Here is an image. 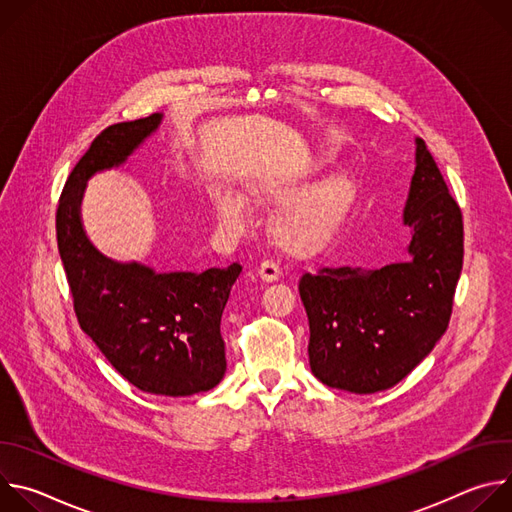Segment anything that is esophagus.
I'll return each instance as SVG.
<instances>
[{"label": "esophagus", "mask_w": 512, "mask_h": 512, "mask_svg": "<svg viewBox=\"0 0 512 512\" xmlns=\"http://www.w3.org/2000/svg\"><path fill=\"white\" fill-rule=\"evenodd\" d=\"M259 275H261L263 281H275V279L281 277V267L273 259H265L259 265Z\"/></svg>", "instance_id": "obj_1"}]
</instances>
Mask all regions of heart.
I'll return each instance as SVG.
<instances>
[{
	"instance_id": "heart-1",
	"label": "heart",
	"mask_w": 512,
	"mask_h": 512,
	"mask_svg": "<svg viewBox=\"0 0 512 512\" xmlns=\"http://www.w3.org/2000/svg\"><path fill=\"white\" fill-rule=\"evenodd\" d=\"M306 182L308 174L265 178L249 186V196L259 204L284 202L273 218V237L283 251L298 257L326 249L344 227L356 200V184L346 174H332L310 186ZM214 208L227 227L241 229L247 223L249 206L239 194H221Z\"/></svg>"
}]
</instances>
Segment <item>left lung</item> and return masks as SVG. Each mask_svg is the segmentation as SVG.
I'll return each instance as SVG.
<instances>
[{
  "label": "left lung",
  "instance_id": "8db88e82",
  "mask_svg": "<svg viewBox=\"0 0 512 512\" xmlns=\"http://www.w3.org/2000/svg\"><path fill=\"white\" fill-rule=\"evenodd\" d=\"M405 206V263L320 267L300 277L310 367L332 389L369 395L405 379L448 330L464 261L462 210L425 141Z\"/></svg>",
  "mask_w": 512,
  "mask_h": 512
}]
</instances>
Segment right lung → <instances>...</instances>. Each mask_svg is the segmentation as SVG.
<instances>
[{"label": "right lung", "mask_w": 512, "mask_h": 512, "mask_svg": "<svg viewBox=\"0 0 512 512\" xmlns=\"http://www.w3.org/2000/svg\"><path fill=\"white\" fill-rule=\"evenodd\" d=\"M158 123L154 113L93 139L62 188L56 241L77 320L113 369L139 391L186 397L216 387L227 371L221 318L243 267L156 273L115 263L89 243L79 218L85 180L121 164Z\"/></svg>", "instance_id": "add662e5"}]
</instances>
